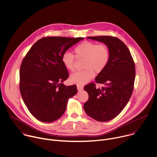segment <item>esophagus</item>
I'll return each mask as SVG.
<instances>
[{"instance_id":"obj_1","label":"esophagus","mask_w":157,"mask_h":157,"mask_svg":"<svg viewBox=\"0 0 157 157\" xmlns=\"http://www.w3.org/2000/svg\"><path fill=\"white\" fill-rule=\"evenodd\" d=\"M77 89H78V91L82 90V89H83V86H81V85H79V84H78V85H77Z\"/></svg>"}]
</instances>
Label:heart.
Masks as SVG:
<instances>
[{"instance_id": "obj_1", "label": "heart", "mask_w": 157, "mask_h": 157, "mask_svg": "<svg viewBox=\"0 0 157 157\" xmlns=\"http://www.w3.org/2000/svg\"><path fill=\"white\" fill-rule=\"evenodd\" d=\"M74 52L78 59H84L82 71L76 72L70 76V81L75 84L83 85L90 81L95 75L101 73L107 66L110 59V51L104 43L96 44L91 41H83L76 46ZM61 61L65 68L73 71L75 69V57L69 52H64Z\"/></svg>"}]
</instances>
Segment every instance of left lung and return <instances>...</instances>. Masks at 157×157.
Here are the masks:
<instances>
[{"instance_id":"obj_1","label":"left lung","mask_w":157,"mask_h":157,"mask_svg":"<svg viewBox=\"0 0 157 157\" xmlns=\"http://www.w3.org/2000/svg\"><path fill=\"white\" fill-rule=\"evenodd\" d=\"M106 44L110 59L106 68L96 76V83L105 87L96 89L94 83L84 87L89 99L84 104L86 113L99 122H106L117 116L128 103L133 89L136 67L125 44L116 37L89 36Z\"/></svg>"}]
</instances>
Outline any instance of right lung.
Wrapping results in <instances>:
<instances>
[{
    "mask_svg": "<svg viewBox=\"0 0 157 157\" xmlns=\"http://www.w3.org/2000/svg\"><path fill=\"white\" fill-rule=\"evenodd\" d=\"M84 38L44 37L31 47L21 64L20 91L30 113L38 121L52 122L59 119L70 98L78 92L76 85H64L68 72L63 54Z\"/></svg>",
    "mask_w": 157,
    "mask_h": 157,
    "instance_id": "right-lung-1",
    "label": "right lung"
}]
</instances>
